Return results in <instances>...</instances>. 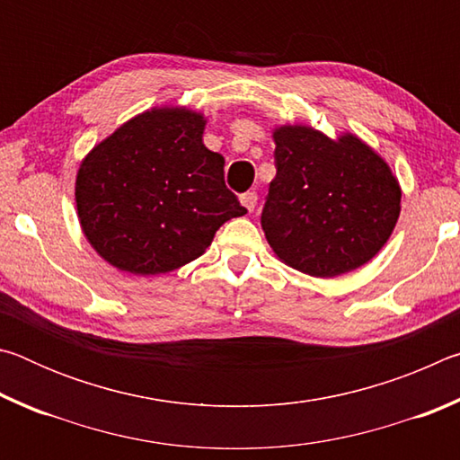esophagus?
Returning a JSON list of instances; mask_svg holds the SVG:
<instances>
[{"label": "esophagus", "mask_w": 460, "mask_h": 460, "mask_svg": "<svg viewBox=\"0 0 460 460\" xmlns=\"http://www.w3.org/2000/svg\"><path fill=\"white\" fill-rule=\"evenodd\" d=\"M239 200H241V205H243V207L247 208V211L252 213L253 208H255V205H258V192H255V190H247V192L241 194Z\"/></svg>", "instance_id": "34e87169"}]
</instances>
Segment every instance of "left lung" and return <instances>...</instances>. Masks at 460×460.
I'll list each match as a JSON object with an SVG mask.
<instances>
[{
  "label": "left lung",
  "mask_w": 460,
  "mask_h": 460,
  "mask_svg": "<svg viewBox=\"0 0 460 460\" xmlns=\"http://www.w3.org/2000/svg\"><path fill=\"white\" fill-rule=\"evenodd\" d=\"M276 178L261 227L286 266L334 278L376 258L398 223L402 189L381 155L353 134L274 129Z\"/></svg>",
  "instance_id": "obj_1"
}]
</instances>
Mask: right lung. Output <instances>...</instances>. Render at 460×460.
<instances>
[{"label":"right lung","mask_w":460,"mask_h":460,"mask_svg":"<svg viewBox=\"0 0 460 460\" xmlns=\"http://www.w3.org/2000/svg\"><path fill=\"white\" fill-rule=\"evenodd\" d=\"M205 115L154 107L84 155L76 215L113 268L155 276L200 258L217 229L247 211L225 186V158L202 144Z\"/></svg>","instance_id":"right-lung-1"}]
</instances>
